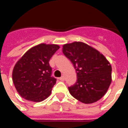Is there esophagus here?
I'll return each instance as SVG.
<instances>
[{
	"label": "esophagus",
	"instance_id": "1",
	"mask_svg": "<svg viewBox=\"0 0 128 128\" xmlns=\"http://www.w3.org/2000/svg\"><path fill=\"white\" fill-rule=\"evenodd\" d=\"M64 79H65V78H64V76H62L61 78H59V80H60V81H64Z\"/></svg>",
	"mask_w": 128,
	"mask_h": 128
}]
</instances>
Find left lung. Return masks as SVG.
I'll return each instance as SVG.
<instances>
[{
    "label": "left lung",
    "instance_id": "1",
    "mask_svg": "<svg viewBox=\"0 0 128 128\" xmlns=\"http://www.w3.org/2000/svg\"><path fill=\"white\" fill-rule=\"evenodd\" d=\"M62 52L72 62L78 80L68 87L70 94L84 104L97 102L112 82V67L104 55L82 42L63 45Z\"/></svg>",
    "mask_w": 128,
    "mask_h": 128
}]
</instances>
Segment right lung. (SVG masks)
Masks as SVG:
<instances>
[{"mask_svg":"<svg viewBox=\"0 0 128 128\" xmlns=\"http://www.w3.org/2000/svg\"><path fill=\"white\" fill-rule=\"evenodd\" d=\"M59 48L57 44H40L27 50L17 62L12 80L16 90L24 99L40 102L50 95L56 79L51 76L49 60Z\"/></svg>","mask_w":128,"mask_h":128,"instance_id":"1","label":"right lung"}]
</instances>
